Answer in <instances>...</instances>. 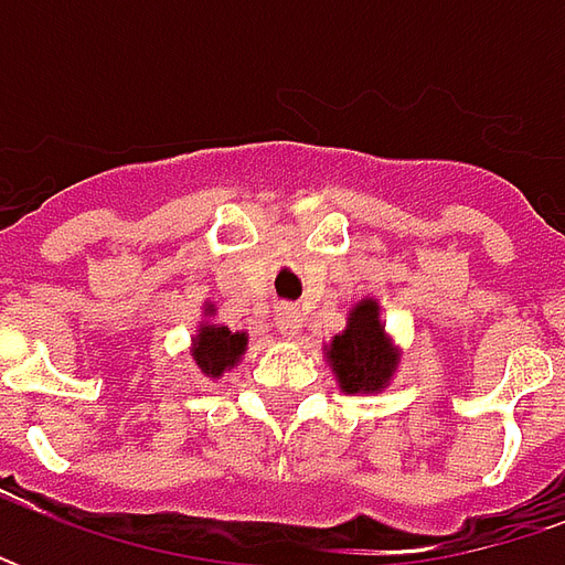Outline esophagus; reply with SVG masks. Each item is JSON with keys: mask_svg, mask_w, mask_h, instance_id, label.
<instances>
[{"mask_svg": "<svg viewBox=\"0 0 565 565\" xmlns=\"http://www.w3.org/2000/svg\"><path fill=\"white\" fill-rule=\"evenodd\" d=\"M301 327H305V315L292 308V305H282L279 311H276V330L282 333V337H298L301 333Z\"/></svg>", "mask_w": 565, "mask_h": 565, "instance_id": "esophagus-1", "label": "esophagus"}]
</instances>
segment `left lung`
Returning <instances> with one entry per match:
<instances>
[{"instance_id": "8db88e82", "label": "left lung", "mask_w": 565, "mask_h": 565, "mask_svg": "<svg viewBox=\"0 0 565 565\" xmlns=\"http://www.w3.org/2000/svg\"><path fill=\"white\" fill-rule=\"evenodd\" d=\"M327 359L342 393H377L390 383L399 355L383 333L377 301H359L345 330L330 342Z\"/></svg>"}]
</instances>
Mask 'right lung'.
<instances>
[{
	"label": "right lung",
	"instance_id": "add662e5",
	"mask_svg": "<svg viewBox=\"0 0 565 565\" xmlns=\"http://www.w3.org/2000/svg\"><path fill=\"white\" fill-rule=\"evenodd\" d=\"M213 308L206 305V315ZM245 349H248L245 333H232L228 327H216V323H206L194 337V361L206 377H223V371L238 364Z\"/></svg>",
	"mask_w": 565,
	"mask_h": 565
}]
</instances>
